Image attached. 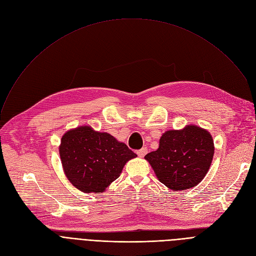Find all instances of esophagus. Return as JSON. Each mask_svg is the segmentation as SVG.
<instances>
[{
    "label": "esophagus",
    "mask_w": 256,
    "mask_h": 256,
    "mask_svg": "<svg viewBox=\"0 0 256 256\" xmlns=\"http://www.w3.org/2000/svg\"><path fill=\"white\" fill-rule=\"evenodd\" d=\"M146 154H147V148H146V147H143V148H141L140 150L137 152V154H138L140 158H143Z\"/></svg>",
    "instance_id": "obj_1"
}]
</instances>
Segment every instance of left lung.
Masks as SVG:
<instances>
[{
	"instance_id": "obj_1",
	"label": "left lung",
	"mask_w": 256,
	"mask_h": 256,
	"mask_svg": "<svg viewBox=\"0 0 256 256\" xmlns=\"http://www.w3.org/2000/svg\"><path fill=\"white\" fill-rule=\"evenodd\" d=\"M210 134L196 126L168 130L158 148L145 156L158 180L173 191L191 189L204 178L214 156Z\"/></svg>"
}]
</instances>
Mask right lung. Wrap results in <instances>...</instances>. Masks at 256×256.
<instances>
[{"label":"right lung","instance_id":"right-lung-1","mask_svg":"<svg viewBox=\"0 0 256 256\" xmlns=\"http://www.w3.org/2000/svg\"><path fill=\"white\" fill-rule=\"evenodd\" d=\"M59 152L67 178L84 193L104 192L128 160L137 156L110 134L87 126L65 132Z\"/></svg>","mask_w":256,"mask_h":256}]
</instances>
